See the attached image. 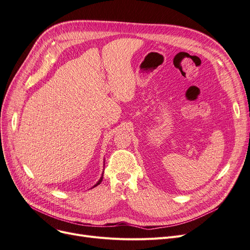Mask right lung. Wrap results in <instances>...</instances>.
<instances>
[{"label":"right lung","mask_w":250,"mask_h":250,"mask_svg":"<svg viewBox=\"0 0 250 250\" xmlns=\"http://www.w3.org/2000/svg\"><path fill=\"white\" fill-rule=\"evenodd\" d=\"M103 177H104V172H103V174H102V177L99 178V181H98V182H97V183H96V184H95V185H94L92 188H94V187H96V186H98L99 184H101V183L103 182Z\"/></svg>","instance_id":"1"}]
</instances>
